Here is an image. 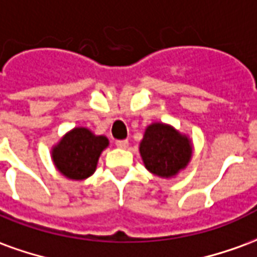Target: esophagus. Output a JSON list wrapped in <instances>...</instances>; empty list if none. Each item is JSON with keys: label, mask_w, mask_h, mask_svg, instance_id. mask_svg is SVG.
I'll return each mask as SVG.
<instances>
[{"label": "esophagus", "mask_w": 257, "mask_h": 257, "mask_svg": "<svg viewBox=\"0 0 257 257\" xmlns=\"http://www.w3.org/2000/svg\"><path fill=\"white\" fill-rule=\"evenodd\" d=\"M128 145H129L128 140H117V142H115V146L119 147V149H126Z\"/></svg>", "instance_id": "obj_1"}]
</instances>
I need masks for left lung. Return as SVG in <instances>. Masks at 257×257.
Here are the masks:
<instances>
[{"instance_id": "1", "label": "left lung", "mask_w": 257, "mask_h": 257, "mask_svg": "<svg viewBox=\"0 0 257 257\" xmlns=\"http://www.w3.org/2000/svg\"><path fill=\"white\" fill-rule=\"evenodd\" d=\"M140 154L150 172L169 178L189 164L191 146L189 139L172 126L153 123L146 129L145 138L140 143Z\"/></svg>"}]
</instances>
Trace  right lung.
Masks as SVG:
<instances>
[{
	"label": "right lung",
	"mask_w": 257,
	"mask_h": 257,
	"mask_svg": "<svg viewBox=\"0 0 257 257\" xmlns=\"http://www.w3.org/2000/svg\"><path fill=\"white\" fill-rule=\"evenodd\" d=\"M107 146L104 136H95L86 128H75L53 149V162L66 178L86 179L95 172L99 156Z\"/></svg>",
	"instance_id": "obj_1"
}]
</instances>
